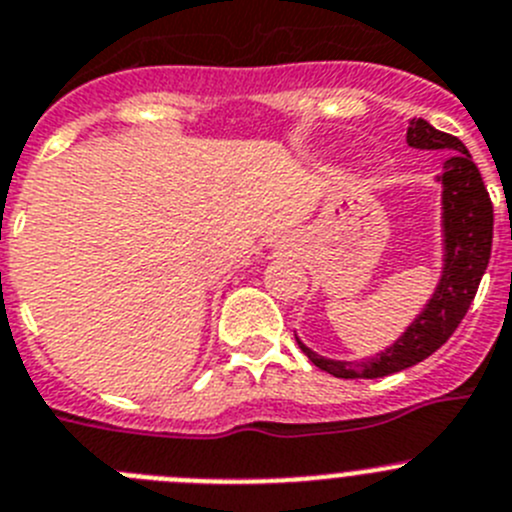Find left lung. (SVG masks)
I'll use <instances>...</instances> for the list:
<instances>
[{"label":"left lung","mask_w":512,"mask_h":512,"mask_svg":"<svg viewBox=\"0 0 512 512\" xmlns=\"http://www.w3.org/2000/svg\"><path fill=\"white\" fill-rule=\"evenodd\" d=\"M407 143L412 148L427 151H452L444 161L442 204H444V272L434 290L432 300L422 310L409 331L391 348L374 356L371 361L351 364V361H331L310 348L305 356L318 369L328 371L336 379H379L396 374L432 356L437 348L450 341L452 333L462 323L465 313L475 300L480 280L490 262L493 250V202L487 194L475 161L467 154L465 143L452 133L437 131L424 118H414L407 128Z\"/></svg>","instance_id":"left-lung-1"}]
</instances>
